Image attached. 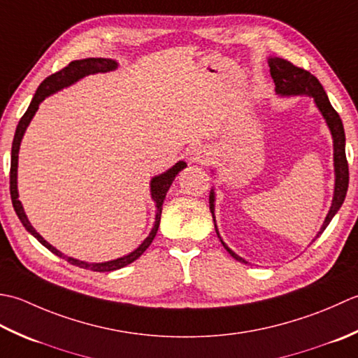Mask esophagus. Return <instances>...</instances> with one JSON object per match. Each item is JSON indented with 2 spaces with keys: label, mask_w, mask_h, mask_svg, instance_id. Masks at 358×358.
I'll use <instances>...</instances> for the list:
<instances>
[{
  "label": "esophagus",
  "mask_w": 358,
  "mask_h": 358,
  "mask_svg": "<svg viewBox=\"0 0 358 358\" xmlns=\"http://www.w3.org/2000/svg\"><path fill=\"white\" fill-rule=\"evenodd\" d=\"M192 159L194 160V162H203V160L207 159L206 152H203L202 150H194L193 155H192Z\"/></svg>",
  "instance_id": "obj_1"
}]
</instances>
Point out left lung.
I'll list each match as a JSON object with an SVG mask.
<instances>
[{"instance_id": "obj_1", "label": "left lung", "mask_w": 358, "mask_h": 358, "mask_svg": "<svg viewBox=\"0 0 358 358\" xmlns=\"http://www.w3.org/2000/svg\"><path fill=\"white\" fill-rule=\"evenodd\" d=\"M268 66H271V76L275 82V90L278 94L282 96H298V94H306V96H312L320 111H322L323 117L326 119L327 127H329L332 138H334V165H335V192H334V199L329 213H327L324 224L322 230H320L318 236L322 235L324 229L329 225L335 213L340 210L343 201L346 198L348 185H349V166L346 160V151H345V129H343V123L338 113L335 111L334 106L331 105L329 99H327L326 92L323 90L322 83L318 82L315 76H312L309 71L303 68L295 66L294 63H290L284 58H271L268 60ZM213 192L210 193V210L213 213ZM215 221V216H213ZM216 229V224H215ZM217 233V229H216ZM220 236V233H217ZM221 239V236H220ZM222 245L225 247L233 258L241 262H245L243 258H239L236 253H233L227 245H225L224 241L221 239ZM247 264V262H245Z\"/></svg>"}]
</instances>
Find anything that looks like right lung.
I'll return each mask as SVG.
<instances>
[{
	"label": "right lung",
	"instance_id": "obj_1",
	"mask_svg": "<svg viewBox=\"0 0 358 358\" xmlns=\"http://www.w3.org/2000/svg\"><path fill=\"white\" fill-rule=\"evenodd\" d=\"M117 68V63L114 60H109V58H85V60H76V62H71L68 66H64L63 69H60L55 74L46 77L43 80L41 85L38 86V90H36L35 96L31 101V105H29L27 111L23 114V117L20 119L18 125H17V131H15V136H13V142H12V156H10V198H12V203H13V208H15V213L20 217L21 224L24 225L26 230L29 233H32V235L40 241V243L49 249L52 253H55L57 257L64 258L71 264H74L77 267H82V268H87V271H92V272H113V271H117L120 267H125L131 262L136 261L141 255L148 249L150 244L152 243V239H155L157 229H159V224H160V215H162V203L165 199V194L169 192L174 178L178 176V173L180 170H184L187 164L185 162H178L176 165L170 169L166 173L160 174V176L152 178L151 180V198L155 199L156 202V207H157V213H156V222H155V227H152L151 233L148 235V238L143 241V243L137 247L134 252H131L129 255L119 259H114V261H108V262H85V261H78L74 258H69V257H64L62 252H58L55 247L50 245L49 243H46L45 239H43L38 233L35 231V229L29 222L27 216L23 210V206H21V202L18 201V189H17V166H18V150H20V143H21V138H23L24 131L29 125V122L32 120L34 114L36 113V109H38V105L41 103L43 100H45L50 94H54L57 91H60L62 87H66L69 85H72L77 80L83 78L85 76H90V74H96V72H106V71H113Z\"/></svg>",
	"mask_w": 358,
	"mask_h": 358
}]
</instances>
